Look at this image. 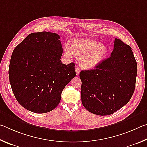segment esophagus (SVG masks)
<instances>
[{
  "instance_id": "esophagus-1",
  "label": "esophagus",
  "mask_w": 147,
  "mask_h": 147,
  "mask_svg": "<svg viewBox=\"0 0 147 147\" xmlns=\"http://www.w3.org/2000/svg\"><path fill=\"white\" fill-rule=\"evenodd\" d=\"M75 71H76V75L78 76L79 74H80V69L78 67H76L75 68Z\"/></svg>"
}]
</instances>
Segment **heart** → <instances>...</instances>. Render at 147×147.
Segmentation results:
<instances>
[{
  "instance_id": "heart-1",
  "label": "heart",
  "mask_w": 147,
  "mask_h": 147,
  "mask_svg": "<svg viewBox=\"0 0 147 147\" xmlns=\"http://www.w3.org/2000/svg\"><path fill=\"white\" fill-rule=\"evenodd\" d=\"M66 55L71 56L73 51L80 58L81 65L86 69H93L100 65L108 55V49L99 42L89 39H77L72 43V49L64 47Z\"/></svg>"
}]
</instances>
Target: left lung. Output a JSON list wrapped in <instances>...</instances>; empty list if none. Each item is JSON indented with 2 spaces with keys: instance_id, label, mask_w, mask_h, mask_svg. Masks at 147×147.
Masks as SVG:
<instances>
[{
  "instance_id": "8db88e82",
  "label": "left lung",
  "mask_w": 147,
  "mask_h": 147,
  "mask_svg": "<svg viewBox=\"0 0 147 147\" xmlns=\"http://www.w3.org/2000/svg\"><path fill=\"white\" fill-rule=\"evenodd\" d=\"M137 73V62L131 48L115 38L109 58L94 69L80 73L84 107L98 115L115 112L132 96Z\"/></svg>"
}]
</instances>
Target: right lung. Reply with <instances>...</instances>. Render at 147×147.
I'll list each match as a JSON object with an SVG mask.
<instances>
[{"label": "right lung", "mask_w": 147, "mask_h": 147, "mask_svg": "<svg viewBox=\"0 0 147 147\" xmlns=\"http://www.w3.org/2000/svg\"><path fill=\"white\" fill-rule=\"evenodd\" d=\"M59 39L52 32L32 33L12 53L8 71L11 89L18 102L32 112L53 110L65 87L76 76L74 63L60 60Z\"/></svg>", "instance_id": "1"}]
</instances>
